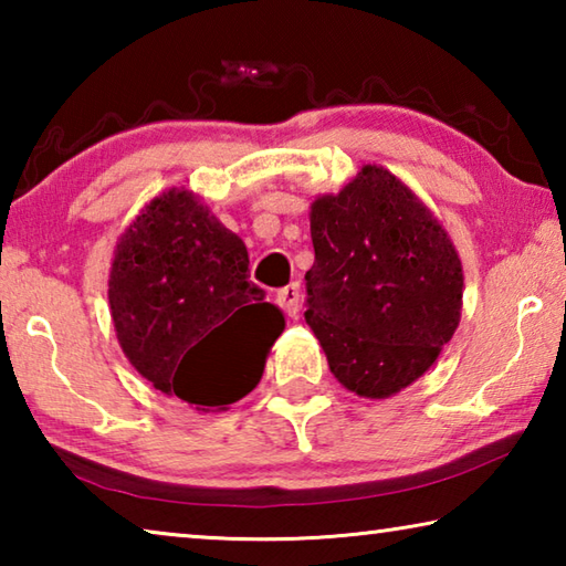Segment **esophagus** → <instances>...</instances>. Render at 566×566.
Returning a JSON list of instances; mask_svg holds the SVG:
<instances>
[{
  "instance_id": "1",
  "label": "esophagus",
  "mask_w": 566,
  "mask_h": 566,
  "mask_svg": "<svg viewBox=\"0 0 566 566\" xmlns=\"http://www.w3.org/2000/svg\"><path fill=\"white\" fill-rule=\"evenodd\" d=\"M300 282H292L276 292V304H280L290 317H296V314H300Z\"/></svg>"
}]
</instances>
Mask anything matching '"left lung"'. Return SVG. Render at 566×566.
I'll return each mask as SVG.
<instances>
[{"mask_svg": "<svg viewBox=\"0 0 566 566\" xmlns=\"http://www.w3.org/2000/svg\"><path fill=\"white\" fill-rule=\"evenodd\" d=\"M304 319L332 375L385 399L432 367L462 312V262L432 212L381 167L312 205Z\"/></svg>", "mask_w": 566, "mask_h": 566, "instance_id": "8db88e82", "label": "left lung"}]
</instances>
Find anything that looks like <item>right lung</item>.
<instances>
[{
    "label": "right lung",
    "mask_w": 566,
    "mask_h": 566,
    "mask_svg": "<svg viewBox=\"0 0 566 566\" xmlns=\"http://www.w3.org/2000/svg\"><path fill=\"white\" fill-rule=\"evenodd\" d=\"M109 306L124 354L165 395L224 409L262 379L284 317L249 280L242 239L169 189L122 234Z\"/></svg>",
    "instance_id": "1"
}]
</instances>
